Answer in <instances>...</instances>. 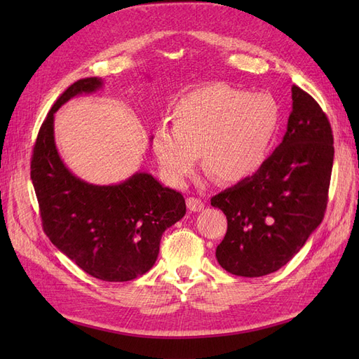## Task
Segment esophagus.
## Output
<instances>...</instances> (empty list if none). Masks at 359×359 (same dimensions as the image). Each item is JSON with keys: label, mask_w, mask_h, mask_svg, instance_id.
<instances>
[{"label": "esophagus", "mask_w": 359, "mask_h": 359, "mask_svg": "<svg viewBox=\"0 0 359 359\" xmlns=\"http://www.w3.org/2000/svg\"><path fill=\"white\" fill-rule=\"evenodd\" d=\"M205 203L199 198H187V208L193 212H199L203 210Z\"/></svg>", "instance_id": "obj_1"}]
</instances>
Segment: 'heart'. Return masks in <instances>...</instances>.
Returning a JSON list of instances; mask_svg holds the SVG:
<instances>
[{
	"label": "heart",
	"mask_w": 359,
	"mask_h": 359,
	"mask_svg": "<svg viewBox=\"0 0 359 359\" xmlns=\"http://www.w3.org/2000/svg\"><path fill=\"white\" fill-rule=\"evenodd\" d=\"M175 126L160 124L153 151L165 178L186 181L205 166L223 182H240L265 165L281 112L273 95L215 83L189 94L175 107Z\"/></svg>",
	"instance_id": "obj_1"
}]
</instances>
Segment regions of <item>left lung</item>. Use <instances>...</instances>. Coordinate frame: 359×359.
<instances>
[{"instance_id":"8db88e82","label":"left lung","mask_w":359,"mask_h":359,"mask_svg":"<svg viewBox=\"0 0 359 359\" xmlns=\"http://www.w3.org/2000/svg\"><path fill=\"white\" fill-rule=\"evenodd\" d=\"M327 115L292 86V112L280 145L255 175L215 194L227 219L215 257L227 273L262 277L285 266L322 223L334 161Z\"/></svg>"}]
</instances>
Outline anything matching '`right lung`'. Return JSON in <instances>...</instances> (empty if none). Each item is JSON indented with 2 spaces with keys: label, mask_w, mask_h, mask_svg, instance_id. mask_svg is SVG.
<instances>
[{
  "label": "right lung",
  "mask_w": 359,
  "mask_h": 359,
  "mask_svg": "<svg viewBox=\"0 0 359 359\" xmlns=\"http://www.w3.org/2000/svg\"><path fill=\"white\" fill-rule=\"evenodd\" d=\"M102 88L100 78L79 79L53 103L32 151L31 181L52 244L86 274L103 281H128L153 268L161 235L186 214V201L148 172L97 186L64 165L53 115L73 97Z\"/></svg>",
  "instance_id": "right-lung-1"
}]
</instances>
